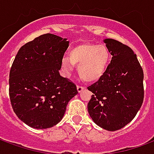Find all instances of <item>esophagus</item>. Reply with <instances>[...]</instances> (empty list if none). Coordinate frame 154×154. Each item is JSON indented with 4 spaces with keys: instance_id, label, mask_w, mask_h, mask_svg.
Wrapping results in <instances>:
<instances>
[{
    "instance_id": "34e87169",
    "label": "esophagus",
    "mask_w": 154,
    "mask_h": 154,
    "mask_svg": "<svg viewBox=\"0 0 154 154\" xmlns=\"http://www.w3.org/2000/svg\"><path fill=\"white\" fill-rule=\"evenodd\" d=\"M84 89H85V87H81V86H77V91L79 92V93H80V92H82V91Z\"/></svg>"
}]
</instances>
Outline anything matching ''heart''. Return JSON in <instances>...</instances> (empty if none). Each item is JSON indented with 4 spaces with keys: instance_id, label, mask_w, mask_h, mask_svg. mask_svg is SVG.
Listing matches in <instances>:
<instances>
[{
    "instance_id": "heart-1",
    "label": "heart",
    "mask_w": 154,
    "mask_h": 154,
    "mask_svg": "<svg viewBox=\"0 0 154 154\" xmlns=\"http://www.w3.org/2000/svg\"><path fill=\"white\" fill-rule=\"evenodd\" d=\"M69 57L61 60V72L64 77H69L77 66L80 77L87 82H97L102 77L109 65L110 54L104 44H83L72 48Z\"/></svg>"
}]
</instances>
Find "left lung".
Wrapping results in <instances>:
<instances>
[{"label":"left lung","instance_id":"8db88e82","mask_svg":"<svg viewBox=\"0 0 154 154\" xmlns=\"http://www.w3.org/2000/svg\"><path fill=\"white\" fill-rule=\"evenodd\" d=\"M103 42L112 58L103 76L88 87L93 95L87 110L97 125L116 131L128 125L142 106L143 72L130 48L112 38Z\"/></svg>","mask_w":154,"mask_h":154}]
</instances>
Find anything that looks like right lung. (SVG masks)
<instances>
[{
	"mask_svg": "<svg viewBox=\"0 0 154 154\" xmlns=\"http://www.w3.org/2000/svg\"><path fill=\"white\" fill-rule=\"evenodd\" d=\"M46 34L19 49L12 64L9 94L19 119L34 129H48L63 119L68 101L77 95L72 82L58 70L69 41Z\"/></svg>",
	"mask_w": 154,
	"mask_h": 154,
	"instance_id": "obj_1",
	"label": "right lung"
}]
</instances>
